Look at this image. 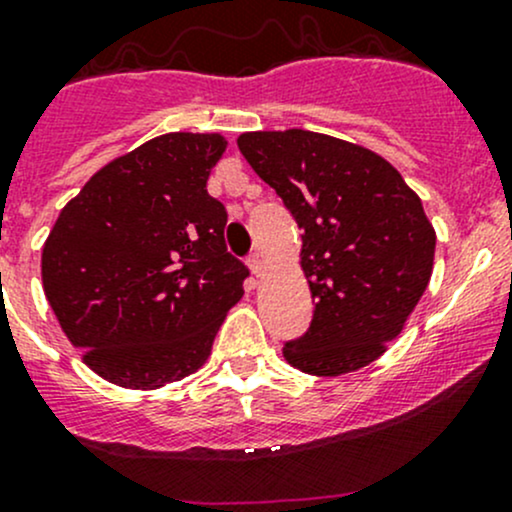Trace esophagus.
I'll return each instance as SVG.
<instances>
[{
  "instance_id": "34e87169",
  "label": "esophagus",
  "mask_w": 512,
  "mask_h": 512,
  "mask_svg": "<svg viewBox=\"0 0 512 512\" xmlns=\"http://www.w3.org/2000/svg\"><path fill=\"white\" fill-rule=\"evenodd\" d=\"M249 266H251V271H254V276H263V256L258 254V251H254V254L249 256Z\"/></svg>"
}]
</instances>
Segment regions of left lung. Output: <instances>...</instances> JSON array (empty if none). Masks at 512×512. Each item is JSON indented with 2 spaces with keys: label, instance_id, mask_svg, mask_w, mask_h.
<instances>
[{
  "label": "left lung",
  "instance_id": "8db88e82",
  "mask_svg": "<svg viewBox=\"0 0 512 512\" xmlns=\"http://www.w3.org/2000/svg\"><path fill=\"white\" fill-rule=\"evenodd\" d=\"M239 151L302 229L310 327L283 346L315 376L371 364L403 329L432 276L434 229L386 158L315 131H251Z\"/></svg>",
  "mask_w": 512,
  "mask_h": 512
}]
</instances>
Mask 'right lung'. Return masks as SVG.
I'll return each instance as SVG.
<instances>
[{
	"mask_svg": "<svg viewBox=\"0 0 512 512\" xmlns=\"http://www.w3.org/2000/svg\"><path fill=\"white\" fill-rule=\"evenodd\" d=\"M227 141L163 134L97 170L43 244L46 298L104 381L153 390L207 361L249 268L207 178Z\"/></svg>",
	"mask_w": 512,
	"mask_h": 512,
	"instance_id": "add662e5",
	"label": "right lung"
}]
</instances>
